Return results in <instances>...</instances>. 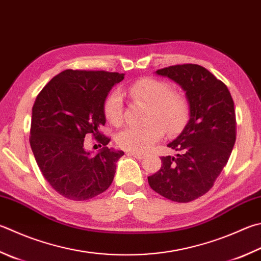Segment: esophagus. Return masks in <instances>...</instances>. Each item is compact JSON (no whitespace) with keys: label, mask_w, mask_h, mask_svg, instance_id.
<instances>
[{"label":"esophagus","mask_w":261,"mask_h":261,"mask_svg":"<svg viewBox=\"0 0 261 261\" xmlns=\"http://www.w3.org/2000/svg\"><path fill=\"white\" fill-rule=\"evenodd\" d=\"M127 154L134 156L136 159H143L145 156V153H141V152H127Z\"/></svg>","instance_id":"34e87169"}]
</instances>
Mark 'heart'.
Masks as SVG:
<instances>
[{"mask_svg":"<svg viewBox=\"0 0 261 261\" xmlns=\"http://www.w3.org/2000/svg\"><path fill=\"white\" fill-rule=\"evenodd\" d=\"M130 97L147 105L143 125L125 127L117 135V143L121 149L130 152H145L165 136L183 129L190 116V105L179 92L173 91L169 83L152 77L140 78L127 88ZM105 116L114 126L124 119V105L121 94L112 92L105 103Z\"/></svg>","mask_w":261,"mask_h":261,"instance_id":"obj_1","label":"heart"}]
</instances>
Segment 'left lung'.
<instances>
[{
    "label": "left lung",
    "instance_id": "8db88e82",
    "mask_svg": "<svg viewBox=\"0 0 261 261\" xmlns=\"http://www.w3.org/2000/svg\"><path fill=\"white\" fill-rule=\"evenodd\" d=\"M155 72L183 87L190 120L167 145L179 153L161 156V168L147 180L164 198L186 203L207 193L227 164L237 140L234 101L227 86L199 65L184 63Z\"/></svg>",
    "mask_w": 261,
    "mask_h": 261
}]
</instances>
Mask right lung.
Wrapping results in <instances>:
<instances>
[{
  "mask_svg": "<svg viewBox=\"0 0 261 261\" xmlns=\"http://www.w3.org/2000/svg\"><path fill=\"white\" fill-rule=\"evenodd\" d=\"M124 73L67 69L54 76L33 106L31 147L44 178L59 194L84 201L111 185L122 151L108 149L105 102ZM93 136L103 147L92 156L84 147Z\"/></svg>",
  "mask_w": 261,
  "mask_h": 261,
  "instance_id": "1",
  "label": "right lung"
}]
</instances>
